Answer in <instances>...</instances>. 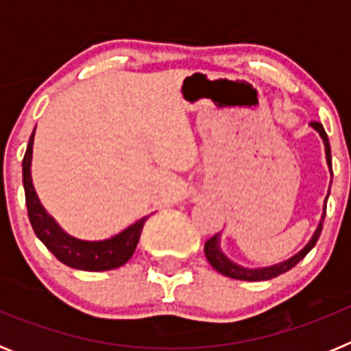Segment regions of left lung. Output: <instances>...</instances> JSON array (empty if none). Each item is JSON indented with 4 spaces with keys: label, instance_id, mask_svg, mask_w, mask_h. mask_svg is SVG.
I'll list each match as a JSON object with an SVG mask.
<instances>
[{
    "label": "left lung",
    "instance_id": "obj_1",
    "mask_svg": "<svg viewBox=\"0 0 351 351\" xmlns=\"http://www.w3.org/2000/svg\"><path fill=\"white\" fill-rule=\"evenodd\" d=\"M311 126L316 130V132L320 133L322 138H324L328 169H330V172H332V156H330V144H328L327 133H325L324 126H322L320 123H316V121H313ZM325 210H327V207L324 209V214H322V221H320V225H318V228H316L315 235L311 237V241H309V243L306 244V246H304L302 250L297 253V255H293L291 258H288L287 262H281V263H278V265H272V267H263V269H244V267H241V265H235V263L226 258V256L221 253V250H219L218 234L213 235V237H210L209 241L206 243V246H204V253H206L207 262H209L210 265H213V267L219 272V274L228 276V278H234V280H243V281L272 280V278H276V276L285 274V272L290 271L291 267H295L297 263H299L300 260H302L304 256L308 255L309 251L315 247L316 241H318V237H320V234H322V228H324Z\"/></svg>",
    "mask_w": 351,
    "mask_h": 351
}]
</instances>
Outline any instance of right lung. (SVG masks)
<instances>
[{
    "label": "right lung",
    "instance_id": "obj_1",
    "mask_svg": "<svg viewBox=\"0 0 351 351\" xmlns=\"http://www.w3.org/2000/svg\"><path fill=\"white\" fill-rule=\"evenodd\" d=\"M33 138H35V132L31 133L26 154H24L23 160V182L24 193H26L27 216H29L31 226H33L36 237L45 244V247L51 251L56 258L71 269L100 272L125 265L132 258L133 251L137 247L142 228H144V223L147 218L138 219L137 223L128 226L126 230L107 239V241L91 243V241H79V239L64 234L58 226V223L45 213L38 197H36L35 188H33V181H31Z\"/></svg>",
    "mask_w": 351,
    "mask_h": 351
}]
</instances>
